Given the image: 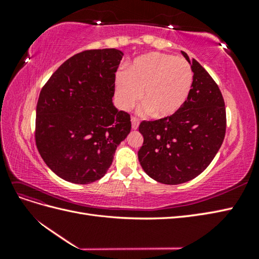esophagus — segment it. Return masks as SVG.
Instances as JSON below:
<instances>
[{
  "instance_id": "1",
  "label": "esophagus",
  "mask_w": 259,
  "mask_h": 259,
  "mask_svg": "<svg viewBox=\"0 0 259 259\" xmlns=\"http://www.w3.org/2000/svg\"><path fill=\"white\" fill-rule=\"evenodd\" d=\"M139 119L137 118V117H133L131 118V126H133V129L134 130H136V129H138V126H139Z\"/></svg>"
}]
</instances>
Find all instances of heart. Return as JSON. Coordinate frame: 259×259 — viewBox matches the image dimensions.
Masks as SVG:
<instances>
[{"mask_svg":"<svg viewBox=\"0 0 259 259\" xmlns=\"http://www.w3.org/2000/svg\"><path fill=\"white\" fill-rule=\"evenodd\" d=\"M194 71L185 59L163 53H149L115 76V97L122 109H130L142 92L145 108L157 118L172 115L188 99Z\"/></svg>","mask_w":259,"mask_h":259,"instance_id":"heart-1","label":"heart"}]
</instances>
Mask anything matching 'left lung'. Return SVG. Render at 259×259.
Returning a JSON list of instances; mask_svg holds the SVG:
<instances>
[{
	"instance_id": "1",
	"label": "left lung",
	"mask_w": 259,
	"mask_h": 259,
	"mask_svg": "<svg viewBox=\"0 0 259 259\" xmlns=\"http://www.w3.org/2000/svg\"><path fill=\"white\" fill-rule=\"evenodd\" d=\"M194 71L190 95L179 111L139 125L144 144L141 167L159 183L179 185L205 170L226 134V108L221 90L200 63L181 51Z\"/></svg>"
}]
</instances>
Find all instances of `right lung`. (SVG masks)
I'll use <instances>...</instances> for the list:
<instances>
[{
    "label": "right lung",
    "instance_id": "right-lung-1",
    "mask_svg": "<svg viewBox=\"0 0 259 259\" xmlns=\"http://www.w3.org/2000/svg\"><path fill=\"white\" fill-rule=\"evenodd\" d=\"M122 56L117 49L74 54L38 96L36 148L47 166L69 183L84 185L102 178L130 133V114L112 103Z\"/></svg>",
    "mask_w": 259,
    "mask_h": 259
}]
</instances>
